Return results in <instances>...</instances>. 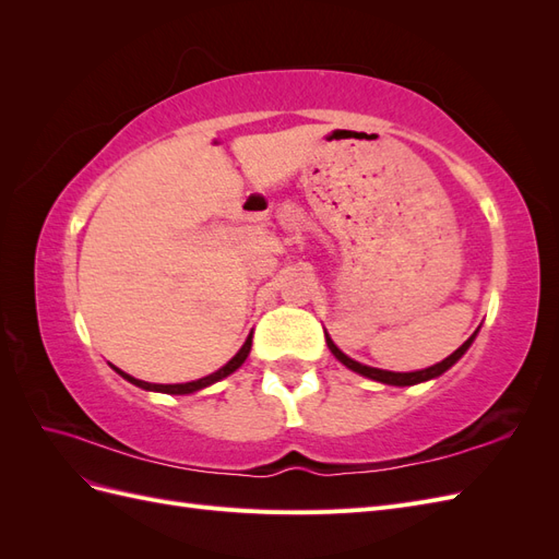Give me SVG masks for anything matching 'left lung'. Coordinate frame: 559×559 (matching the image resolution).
<instances>
[{
    "label": "left lung",
    "instance_id": "8db88e82",
    "mask_svg": "<svg viewBox=\"0 0 559 559\" xmlns=\"http://www.w3.org/2000/svg\"><path fill=\"white\" fill-rule=\"evenodd\" d=\"M478 333V331H476ZM476 333H473L468 341L460 347V349H454L448 359H443L441 364H436V366H431V368H425V370H415V373H392V370H380V368H370V366H364V364H359V361H354V359H349L347 354H343L341 349H337L335 345H333V341L331 337L326 335V343H329V349L335 354V359L341 361V364H345L349 370H354V373H359V376H366V378H370V380H378V382H384V384H396V386H408V384H417V382H425V380H431V378H438V376H443L445 370L450 368V366H454L456 361L462 359V354L471 347V343H473V337H476Z\"/></svg>",
    "mask_w": 559,
    "mask_h": 559
}]
</instances>
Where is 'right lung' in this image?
Returning <instances> with one entry per match:
<instances>
[{"label": "right lung", "instance_id": "1", "mask_svg": "<svg viewBox=\"0 0 559 559\" xmlns=\"http://www.w3.org/2000/svg\"><path fill=\"white\" fill-rule=\"evenodd\" d=\"M249 349H251V333H249V337L245 341L242 349H240L238 354H235V357H233L224 368H218L216 373H212V376H207V378H200V380H195V382H183V384H151V382H144V380H134L132 376L123 373V370H118L116 366H114V370H116L118 376H123L128 382L138 384V386H142V389H148V392H163V394H193V392H198V389H202V386H210V384H214V382H218V380H224L226 376H230L233 370H238V368L245 364Z\"/></svg>", "mask_w": 559, "mask_h": 559}]
</instances>
